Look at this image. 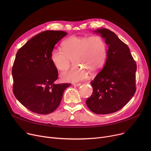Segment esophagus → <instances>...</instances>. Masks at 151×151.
I'll return each mask as SVG.
<instances>
[{
  "instance_id": "esophagus-1",
  "label": "esophagus",
  "mask_w": 151,
  "mask_h": 151,
  "mask_svg": "<svg viewBox=\"0 0 151 151\" xmlns=\"http://www.w3.org/2000/svg\"><path fill=\"white\" fill-rule=\"evenodd\" d=\"M73 86H77V87H78V86H80L81 85V83H73Z\"/></svg>"
}]
</instances>
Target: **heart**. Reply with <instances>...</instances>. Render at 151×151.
<instances>
[{
	"label": "heart",
	"instance_id": "1",
	"mask_svg": "<svg viewBox=\"0 0 151 151\" xmlns=\"http://www.w3.org/2000/svg\"><path fill=\"white\" fill-rule=\"evenodd\" d=\"M63 49L55 47L51 52V60L58 70H67L73 59L75 66L61 73L63 81L78 82L86 80L89 72L97 73L104 66L106 57V45L102 37L72 36L62 43ZM83 67H82V66Z\"/></svg>",
	"mask_w": 151,
	"mask_h": 151
}]
</instances>
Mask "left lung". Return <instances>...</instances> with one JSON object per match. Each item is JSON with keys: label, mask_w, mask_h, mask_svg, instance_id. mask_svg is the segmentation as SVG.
I'll return each instance as SVG.
<instances>
[{"label": "left lung", "mask_w": 151, "mask_h": 151, "mask_svg": "<svg viewBox=\"0 0 151 151\" xmlns=\"http://www.w3.org/2000/svg\"><path fill=\"white\" fill-rule=\"evenodd\" d=\"M94 32L105 38L108 50L104 68L91 82L93 92L86 105L94 113L107 114L120 110L134 96L137 63L128 46L113 32L102 28Z\"/></svg>", "instance_id": "8db88e82"}]
</instances>
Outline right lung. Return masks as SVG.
<instances>
[{
    "label": "right lung",
    "mask_w": 151,
    "mask_h": 151,
    "mask_svg": "<svg viewBox=\"0 0 151 151\" xmlns=\"http://www.w3.org/2000/svg\"><path fill=\"white\" fill-rule=\"evenodd\" d=\"M67 34L61 30L39 33L18 51L12 67L13 92L32 112L51 113L59 106L65 89L71 84H54L58 71L51 60L55 45Z\"/></svg>",
    "instance_id": "add662e5"
}]
</instances>
